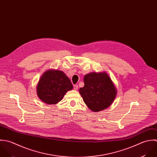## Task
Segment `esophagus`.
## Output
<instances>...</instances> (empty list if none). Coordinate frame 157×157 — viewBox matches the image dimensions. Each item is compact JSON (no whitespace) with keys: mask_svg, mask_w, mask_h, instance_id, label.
I'll list each match as a JSON object with an SVG mask.
<instances>
[{"mask_svg":"<svg viewBox=\"0 0 157 157\" xmlns=\"http://www.w3.org/2000/svg\"><path fill=\"white\" fill-rule=\"evenodd\" d=\"M78 89V85H74V90H77Z\"/></svg>","mask_w":157,"mask_h":157,"instance_id":"34e87169","label":"esophagus"}]
</instances>
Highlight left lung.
Masks as SVG:
<instances>
[{"label":"left lung","instance_id":"1","mask_svg":"<svg viewBox=\"0 0 157 157\" xmlns=\"http://www.w3.org/2000/svg\"><path fill=\"white\" fill-rule=\"evenodd\" d=\"M84 83L79 93L85 104L93 111L106 109L114 100L117 91L106 72L86 74L84 77Z\"/></svg>","mask_w":157,"mask_h":157}]
</instances>
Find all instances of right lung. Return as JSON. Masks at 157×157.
<instances>
[{
  "instance_id": "1",
  "label": "right lung",
  "mask_w": 157,
  "mask_h": 157,
  "mask_svg": "<svg viewBox=\"0 0 157 157\" xmlns=\"http://www.w3.org/2000/svg\"><path fill=\"white\" fill-rule=\"evenodd\" d=\"M73 88L65 74L58 70H49L40 78L36 88L39 98L47 104H56L63 99L67 91Z\"/></svg>"
}]
</instances>
